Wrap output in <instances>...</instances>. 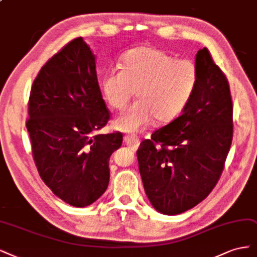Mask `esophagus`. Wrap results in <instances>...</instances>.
I'll use <instances>...</instances> for the list:
<instances>
[{
  "mask_svg": "<svg viewBox=\"0 0 257 257\" xmlns=\"http://www.w3.org/2000/svg\"><path fill=\"white\" fill-rule=\"evenodd\" d=\"M123 142L126 143V145L130 146L131 148H134V150H137L140 145V140L135 135H127L123 137Z\"/></svg>",
  "mask_w": 257,
  "mask_h": 257,
  "instance_id": "1",
  "label": "esophagus"
}]
</instances>
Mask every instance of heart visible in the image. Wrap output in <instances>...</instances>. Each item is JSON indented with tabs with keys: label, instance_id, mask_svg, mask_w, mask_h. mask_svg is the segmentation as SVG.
Instances as JSON below:
<instances>
[{
	"label": "heart",
	"instance_id": "heart-1",
	"mask_svg": "<svg viewBox=\"0 0 257 257\" xmlns=\"http://www.w3.org/2000/svg\"><path fill=\"white\" fill-rule=\"evenodd\" d=\"M121 70L105 72L101 89L113 109L122 110L137 92L139 100L115 120L123 131H138L155 119L169 122L184 111L198 84L194 62L153 47L129 50L121 59Z\"/></svg>",
	"mask_w": 257,
	"mask_h": 257
}]
</instances>
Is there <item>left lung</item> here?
I'll use <instances>...</instances> for the list:
<instances>
[{
	"label": "left lung",
	"mask_w": 257,
	"mask_h": 257,
	"mask_svg": "<svg viewBox=\"0 0 257 257\" xmlns=\"http://www.w3.org/2000/svg\"><path fill=\"white\" fill-rule=\"evenodd\" d=\"M195 65L198 84L191 100L137 152L148 200L169 216L193 208L209 195L233 141V101L225 74L207 48L197 51Z\"/></svg>",
	"instance_id": "left-lung-1"
}]
</instances>
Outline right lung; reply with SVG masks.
I'll use <instances>...</instances> for the list:
<instances>
[{
	"instance_id": "add662e5",
	"label": "right lung",
	"mask_w": 257,
	"mask_h": 257,
	"mask_svg": "<svg viewBox=\"0 0 257 257\" xmlns=\"http://www.w3.org/2000/svg\"><path fill=\"white\" fill-rule=\"evenodd\" d=\"M27 128L44 183L62 201L85 207L110 181V157L122 135H97L110 112L99 88L96 57L82 37L71 40L33 82Z\"/></svg>"
}]
</instances>
